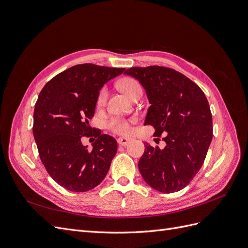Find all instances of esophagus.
<instances>
[{"label":"esophagus","instance_id":"34e87169","mask_svg":"<svg viewBox=\"0 0 248 248\" xmlns=\"http://www.w3.org/2000/svg\"><path fill=\"white\" fill-rule=\"evenodd\" d=\"M133 140V138H130V137H126V138H120L118 139V144L120 146H127L128 144H130V142Z\"/></svg>","mask_w":248,"mask_h":248}]
</instances>
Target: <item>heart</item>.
Masks as SVG:
<instances>
[{"label": "heart", "instance_id": "obj_1", "mask_svg": "<svg viewBox=\"0 0 248 248\" xmlns=\"http://www.w3.org/2000/svg\"><path fill=\"white\" fill-rule=\"evenodd\" d=\"M120 90L123 93H125L127 96L129 97L131 99L134 94H137L138 92H142L141 90V86L140 82L136 79V78H126L124 79H122L121 81H119L118 84ZM107 96H108V92L106 89H101L100 92L97 96V106L100 107L103 106L104 103H106L107 100ZM108 128L114 131L116 133H120V134H125V133H128L130 130V125L128 123V121H126L124 119H120V118H115V119H111L110 121L108 124Z\"/></svg>", "mask_w": 248, "mask_h": 248}]
</instances>
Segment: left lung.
I'll return each instance as SVG.
<instances>
[{"label": "left lung", "mask_w": 248, "mask_h": 248, "mask_svg": "<svg viewBox=\"0 0 248 248\" xmlns=\"http://www.w3.org/2000/svg\"><path fill=\"white\" fill-rule=\"evenodd\" d=\"M146 90L150 108L144 125L166 147L145 145L139 170L146 183L163 193L183 189L198 174L213 137L212 115L204 92L184 74L162 66L131 67L124 72Z\"/></svg>", "instance_id": "left-lung-1"}]
</instances>
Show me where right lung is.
Listing matches in <instances>:
<instances>
[{"label":"right lung","instance_id":"1","mask_svg":"<svg viewBox=\"0 0 248 248\" xmlns=\"http://www.w3.org/2000/svg\"><path fill=\"white\" fill-rule=\"evenodd\" d=\"M95 64H79L59 73L44 86L35 104L33 134L49 176L74 192L102 182L117 153V140L90 127L96 100L104 84L124 72ZM94 135L93 149L81 138Z\"/></svg>","mask_w":248,"mask_h":248}]
</instances>
